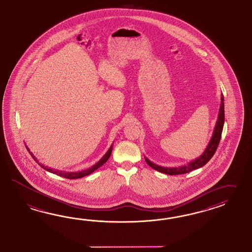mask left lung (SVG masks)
<instances>
[{"label":"left lung","instance_id":"1","mask_svg":"<svg viewBox=\"0 0 252 252\" xmlns=\"http://www.w3.org/2000/svg\"><path fill=\"white\" fill-rule=\"evenodd\" d=\"M224 122V96L222 95V97H221V105H220V110H219V116H218V120L217 122L216 128L214 131V135L212 136L210 143L207 146V149L205 150L202 156L198 158L197 159H194L193 161H191L188 165L183 166V167H179V168H166V167H161V166H158L156 164L152 163L148 158H145V160L152 169L158 170L159 172L165 173V174H169V175L184 174V173L190 172L191 170H196L198 168H201L211 159L212 157L214 156L216 150L218 149L220 139H221V136H222Z\"/></svg>","mask_w":252,"mask_h":252}]
</instances>
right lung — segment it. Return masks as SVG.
Here are the masks:
<instances>
[{
	"label": "right lung",
	"instance_id": "obj_1",
	"mask_svg": "<svg viewBox=\"0 0 252 252\" xmlns=\"http://www.w3.org/2000/svg\"><path fill=\"white\" fill-rule=\"evenodd\" d=\"M112 149H113V147H111V148L109 149L108 151H107V153H106L104 156L102 157V159H101L100 161H98L94 166H93L92 168H90L88 170H82V171H79V172H62V171H60V170H52V169H50V168L45 167L43 164H42V165L39 164V162L36 160V158H34V155L29 151L28 148V150L29 151L30 155L32 156V158H34V160H35L37 163L40 165L41 167H42L43 169L48 170L49 172H52V173H54V174H57V175H59V176H62V177L67 178V179H71V180H72V179H79V178L87 176L89 174L93 173V172H94V170H97L98 168H100L101 166H102L103 164L105 163V162L108 160L109 158L111 156V153H112Z\"/></svg>",
	"mask_w": 252,
	"mask_h": 252
}]
</instances>
